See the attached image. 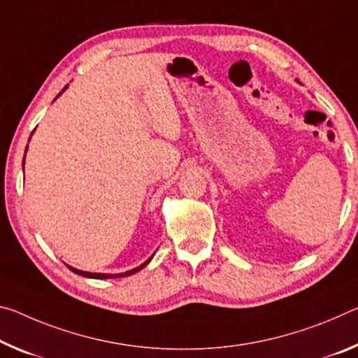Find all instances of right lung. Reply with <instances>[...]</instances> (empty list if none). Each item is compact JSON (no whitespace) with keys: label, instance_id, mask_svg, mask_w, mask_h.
I'll return each instance as SVG.
<instances>
[{"label":"right lung","instance_id":"1","mask_svg":"<svg viewBox=\"0 0 358 358\" xmlns=\"http://www.w3.org/2000/svg\"><path fill=\"white\" fill-rule=\"evenodd\" d=\"M68 86H65L64 87V90L66 89ZM64 90H62V92L57 95V97H60L62 94H64ZM55 97V99H57ZM31 138V137H30ZM27 150H28V146H27ZM27 150H25V152H27ZM24 164H25V157H24ZM152 257H155V253L151 255V257L145 261V263H141L138 268H135V269H130V271H126V272H119V274H101V272H87V271H79V269H76V268H71V266H68V268H70L73 272H75V274H78V275H83V277H89V279H116V277H127V275H132V274H135V272H138V271H141L145 268L146 264L150 263V261L152 259Z\"/></svg>","mask_w":358,"mask_h":358}]
</instances>
